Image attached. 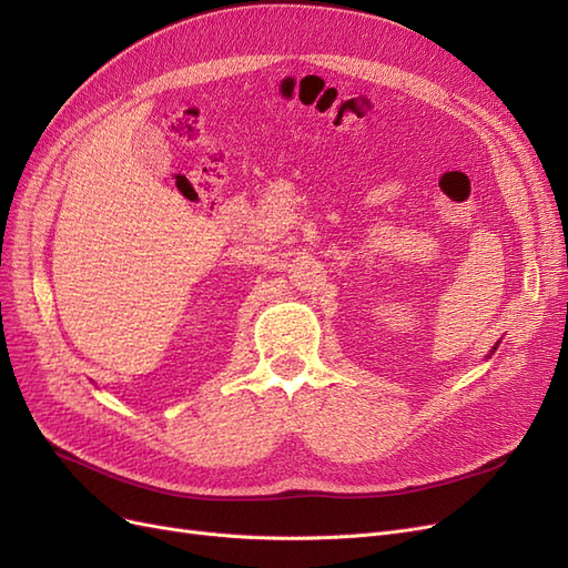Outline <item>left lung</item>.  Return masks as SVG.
<instances>
[{"label":"left lung","instance_id":"left-lung-1","mask_svg":"<svg viewBox=\"0 0 568 568\" xmlns=\"http://www.w3.org/2000/svg\"><path fill=\"white\" fill-rule=\"evenodd\" d=\"M495 348H497V346H495ZM495 348H493V351H490V355H493V353H495Z\"/></svg>","mask_w":568,"mask_h":568}]
</instances>
